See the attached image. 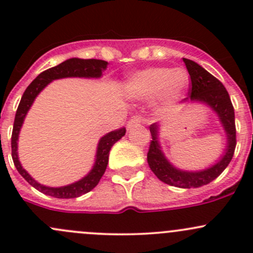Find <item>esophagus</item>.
I'll return each instance as SVG.
<instances>
[{
  "label": "esophagus",
  "instance_id": "obj_1",
  "mask_svg": "<svg viewBox=\"0 0 253 253\" xmlns=\"http://www.w3.org/2000/svg\"><path fill=\"white\" fill-rule=\"evenodd\" d=\"M141 122H142V117L139 116V115H134V116H132L131 119L128 120V122H127V129L131 131V129H133L134 127L138 126Z\"/></svg>",
  "mask_w": 253,
  "mask_h": 253
}]
</instances>
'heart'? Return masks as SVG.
Here are the masks:
<instances>
[{"mask_svg":"<svg viewBox=\"0 0 253 253\" xmlns=\"http://www.w3.org/2000/svg\"><path fill=\"white\" fill-rule=\"evenodd\" d=\"M187 83V73L180 68H148L129 79L127 90L134 98H150L160 91L164 104L169 105L182 94Z\"/></svg>","mask_w":253,"mask_h":253,"instance_id":"1","label":"heart"}]
</instances>
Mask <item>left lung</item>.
Masks as SVG:
<instances>
[{"label":"left lung","mask_w":253,"mask_h":253,"mask_svg":"<svg viewBox=\"0 0 253 253\" xmlns=\"http://www.w3.org/2000/svg\"><path fill=\"white\" fill-rule=\"evenodd\" d=\"M183 62L191 77V88L188 91L190 96L183 100L186 101L190 99L191 101L205 103L218 115L228 137L225 153L216 164L202 171H182L180 169H176L168 162L167 158L164 157V153L162 152L159 138H158L159 125L153 124L149 126L152 141L149 144L147 160L150 170L160 181L170 186H175V187L193 188L208 185L209 182L215 180L233 159L236 147L235 114H234V106L231 104L228 90L219 79L207 72L205 68L201 67L195 61L183 58Z\"/></svg>","instance_id":"8db88e82"}]
</instances>
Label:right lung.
<instances>
[{
    "label": "right lung",
    "mask_w": 253,
    "mask_h": 253,
    "mask_svg": "<svg viewBox=\"0 0 253 253\" xmlns=\"http://www.w3.org/2000/svg\"><path fill=\"white\" fill-rule=\"evenodd\" d=\"M108 67V62L103 60H95V58H89V60H83V58H70L66 60L65 62L60 63V65L51 67L48 70L44 71L40 73L32 83L28 85L25 89L24 94H23L20 103L18 105L16 117H14V124H13V132H12V159H13L14 165H16L18 172L33 186L40 191L44 195L51 196L55 198H76L79 196L84 195V193L89 192L93 190L100 181L101 176L105 172L106 167L109 163V153L112 145L115 144L119 139L126 133V128L116 129L112 131L110 133L105 134L101 137L99 141L98 149H96V159L94 163L93 169L90 170L88 175L84 176L82 180L77 181L71 185L62 186V187H47V186L40 185L39 182L34 180L20 165L19 159H18V136H19L20 127H22L24 117L27 116V112L34 103L35 98L38 94L53 79H60L66 77H84V78H99L103 75V71L106 70Z\"/></svg>",
    "instance_id": "1"
}]
</instances>
